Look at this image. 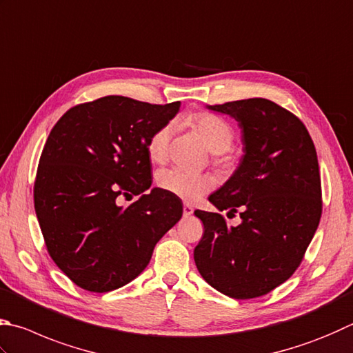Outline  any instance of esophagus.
I'll list each match as a JSON object with an SVG mask.
<instances>
[{
	"label": "esophagus",
	"mask_w": 353,
	"mask_h": 353,
	"mask_svg": "<svg viewBox=\"0 0 353 353\" xmlns=\"http://www.w3.org/2000/svg\"><path fill=\"white\" fill-rule=\"evenodd\" d=\"M192 214H194V208H192V205H189V204H184L183 205V215H184V218L190 216Z\"/></svg>",
	"instance_id": "34e87169"
}]
</instances>
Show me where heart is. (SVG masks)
<instances>
[{"instance_id":"heart-1","label":"heart","mask_w":353,"mask_h":353,"mask_svg":"<svg viewBox=\"0 0 353 353\" xmlns=\"http://www.w3.org/2000/svg\"><path fill=\"white\" fill-rule=\"evenodd\" d=\"M184 124L201 138L210 152L225 159L230 158L229 149L234 143L235 130L228 119L210 112H198L185 117ZM172 134H174L172 124H164L152 134L148 141V155L152 163L161 164L168 159ZM158 185L185 203H196L214 188L215 179L208 174H188L179 169H170L159 174Z\"/></svg>"}]
</instances>
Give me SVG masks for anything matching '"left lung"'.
Returning <instances> with one entry per match:
<instances>
[{
  "instance_id": "left-lung-1",
  "label": "left lung",
  "mask_w": 353,
  "mask_h": 353,
  "mask_svg": "<svg viewBox=\"0 0 353 353\" xmlns=\"http://www.w3.org/2000/svg\"><path fill=\"white\" fill-rule=\"evenodd\" d=\"M234 117L244 157L209 201L229 216L195 210L204 224L195 264L212 288L235 300L263 296L294 275L320 224L323 199L316 150L298 117L265 98L209 105Z\"/></svg>"
}]
</instances>
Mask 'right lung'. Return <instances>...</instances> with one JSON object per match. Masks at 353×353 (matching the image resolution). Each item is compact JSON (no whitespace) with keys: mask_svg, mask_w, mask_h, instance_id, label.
Instances as JSON below:
<instances>
[{"mask_svg":"<svg viewBox=\"0 0 353 353\" xmlns=\"http://www.w3.org/2000/svg\"><path fill=\"white\" fill-rule=\"evenodd\" d=\"M109 95L73 105L39 157L33 203L50 258L78 288L115 290L141 274L183 215L181 199L152 189L148 141L179 110ZM140 195L125 208L119 197Z\"/></svg>","mask_w":353,"mask_h":353,"instance_id":"1","label":"right lung"}]
</instances>
